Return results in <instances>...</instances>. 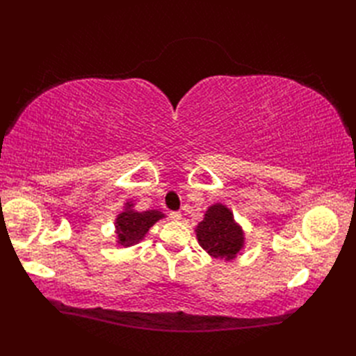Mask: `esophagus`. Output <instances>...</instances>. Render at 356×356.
Instances as JSON below:
<instances>
[{
	"label": "esophagus",
	"mask_w": 356,
	"mask_h": 356,
	"mask_svg": "<svg viewBox=\"0 0 356 356\" xmlns=\"http://www.w3.org/2000/svg\"><path fill=\"white\" fill-rule=\"evenodd\" d=\"M169 217H170L172 220H174V221H178V220H181L182 215H181L179 211H172V212L169 213Z\"/></svg>",
	"instance_id": "34e87169"
}]
</instances>
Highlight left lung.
<instances>
[{"label": "left lung", "instance_id": "obj_1", "mask_svg": "<svg viewBox=\"0 0 356 356\" xmlns=\"http://www.w3.org/2000/svg\"><path fill=\"white\" fill-rule=\"evenodd\" d=\"M197 239L204 251L215 258L233 260L243 245V234L232 212L217 203L211 207L197 225Z\"/></svg>", "mask_w": 356, "mask_h": 356}]
</instances>
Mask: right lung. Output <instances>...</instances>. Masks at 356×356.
Returning <instances> with one entry per match:
<instances>
[{"instance_id":"1","label":"right lung","mask_w":356,"mask_h":356,"mask_svg":"<svg viewBox=\"0 0 356 356\" xmlns=\"http://www.w3.org/2000/svg\"><path fill=\"white\" fill-rule=\"evenodd\" d=\"M131 207L132 204L127 203V209L118 215L115 221L118 238H120V243L124 246L138 243L144 238L149 227L163 217V213L159 211L136 212L131 209Z\"/></svg>"}]
</instances>
